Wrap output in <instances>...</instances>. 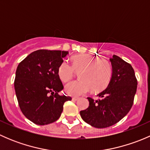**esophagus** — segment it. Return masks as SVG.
I'll return each instance as SVG.
<instances>
[{"instance_id":"1","label":"esophagus","mask_w":150,"mask_h":150,"mask_svg":"<svg viewBox=\"0 0 150 150\" xmlns=\"http://www.w3.org/2000/svg\"><path fill=\"white\" fill-rule=\"evenodd\" d=\"M72 99V101H78V100H79V98H78V97H73Z\"/></svg>"}]
</instances>
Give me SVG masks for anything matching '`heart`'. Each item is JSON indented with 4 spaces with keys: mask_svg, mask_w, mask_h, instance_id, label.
<instances>
[{
    "mask_svg": "<svg viewBox=\"0 0 150 150\" xmlns=\"http://www.w3.org/2000/svg\"><path fill=\"white\" fill-rule=\"evenodd\" d=\"M75 71L79 72L78 81L68 83L65 91L68 95L81 96L88 93L104 90L111 81L112 67L107 60L90 54H78L72 58V64L64 60L58 68V75L63 82H67L73 78Z\"/></svg>",
    "mask_w": 150,
    "mask_h": 150,
    "instance_id": "b5f03b06",
    "label": "heart"
}]
</instances>
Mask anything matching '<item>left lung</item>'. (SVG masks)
I'll use <instances>...</instances> for the list:
<instances>
[{
  "label": "left lung",
  "instance_id": "1",
  "mask_svg": "<svg viewBox=\"0 0 150 150\" xmlns=\"http://www.w3.org/2000/svg\"><path fill=\"white\" fill-rule=\"evenodd\" d=\"M112 76L107 87L94 100L88 97L89 106L80 112L85 122L91 126L104 128L115 125L131 110L137 88V80L132 66L120 57L110 59Z\"/></svg>",
  "mask_w": 150,
  "mask_h": 150
}]
</instances>
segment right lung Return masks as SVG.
Masks as SVG:
<instances>
[{
    "label": "right lung",
    "instance_id": "add662e5",
    "mask_svg": "<svg viewBox=\"0 0 150 150\" xmlns=\"http://www.w3.org/2000/svg\"><path fill=\"white\" fill-rule=\"evenodd\" d=\"M69 54L64 51L38 50L22 60L16 71L14 88L24 115L37 125H47L58 120L66 101L61 96L63 87L58 68Z\"/></svg>",
    "mask_w": 150,
    "mask_h": 150
}]
</instances>
